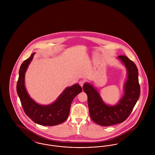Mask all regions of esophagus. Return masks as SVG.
Segmentation results:
<instances>
[{
	"label": "esophagus",
	"instance_id": "34e87169",
	"mask_svg": "<svg viewBox=\"0 0 155 155\" xmlns=\"http://www.w3.org/2000/svg\"><path fill=\"white\" fill-rule=\"evenodd\" d=\"M84 83H85V81H84V80H81V81H80V82H79V84H80V85L82 87V86L84 85Z\"/></svg>",
	"mask_w": 155,
	"mask_h": 155
}]
</instances>
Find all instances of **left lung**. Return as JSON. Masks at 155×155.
Wrapping results in <instances>:
<instances>
[{"label":"left lung","instance_id":"8db88e82","mask_svg":"<svg viewBox=\"0 0 155 155\" xmlns=\"http://www.w3.org/2000/svg\"><path fill=\"white\" fill-rule=\"evenodd\" d=\"M127 70L128 77L124 85V95L118 104L108 106L104 103L99 92L89 83L83 85L88 96L89 111L91 119L102 126H110L124 121L131 113L140 95L138 71L135 64L126 56H118Z\"/></svg>","mask_w":155,"mask_h":155}]
</instances>
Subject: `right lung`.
Returning a JSON list of instances; mask_svg holds the SVG:
<instances>
[{"mask_svg":"<svg viewBox=\"0 0 155 155\" xmlns=\"http://www.w3.org/2000/svg\"><path fill=\"white\" fill-rule=\"evenodd\" d=\"M34 54L35 53H33L20 66L17 84V94L25 113L34 122L45 126L58 125L68 118L71 102L74 97L82 92V88L78 84L67 87L54 103L48 106L36 103L28 95L24 85L25 73Z\"/></svg>","mask_w":155,"mask_h":155,"instance_id":"add662e5","label":"right lung"}]
</instances>
